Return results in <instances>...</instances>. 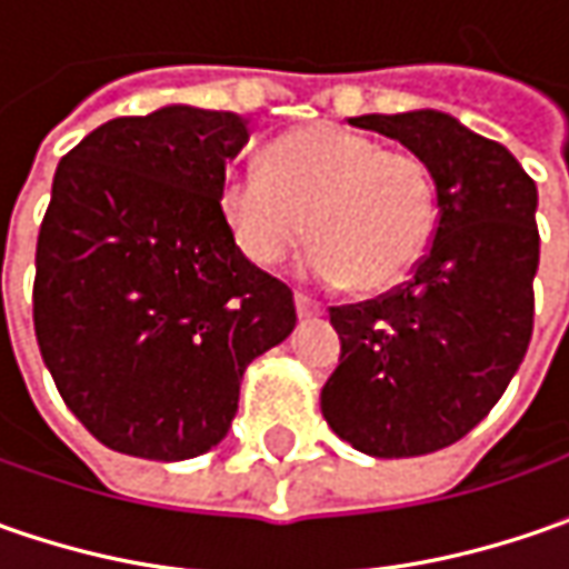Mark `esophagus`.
I'll return each instance as SVG.
<instances>
[{
    "label": "esophagus",
    "mask_w": 569,
    "mask_h": 569,
    "mask_svg": "<svg viewBox=\"0 0 569 569\" xmlns=\"http://www.w3.org/2000/svg\"><path fill=\"white\" fill-rule=\"evenodd\" d=\"M295 303H297V317L310 319V317H319V313H322V307H319L317 300H313V297L300 295V291L295 295Z\"/></svg>",
    "instance_id": "1"
}]
</instances>
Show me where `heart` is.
<instances>
[{"mask_svg": "<svg viewBox=\"0 0 569 569\" xmlns=\"http://www.w3.org/2000/svg\"><path fill=\"white\" fill-rule=\"evenodd\" d=\"M221 211L240 252L269 269L300 240L317 237L307 272L322 284L355 278L380 291L415 269L433 218L430 167L402 148L336 122H317L274 139L266 164L224 180Z\"/></svg>", "mask_w": 569, "mask_h": 569, "instance_id": "heart-1", "label": "heart"}]
</instances>
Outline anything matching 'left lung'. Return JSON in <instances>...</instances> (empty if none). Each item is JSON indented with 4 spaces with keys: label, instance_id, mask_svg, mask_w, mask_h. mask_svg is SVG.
I'll list each match as a JSON object with an SVG mask.
<instances>
[{
    "label": "left lung",
    "instance_id": "obj_1",
    "mask_svg": "<svg viewBox=\"0 0 569 569\" xmlns=\"http://www.w3.org/2000/svg\"><path fill=\"white\" fill-rule=\"evenodd\" d=\"M433 173L437 228L411 278L329 307L341 358L319 392L326 425L377 459L462 440L510 386L536 322V180L500 142L437 110L367 113Z\"/></svg>",
    "mask_w": 569,
    "mask_h": 569
}]
</instances>
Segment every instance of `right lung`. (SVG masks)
Segmentation results:
<instances>
[{"mask_svg":"<svg viewBox=\"0 0 569 569\" xmlns=\"http://www.w3.org/2000/svg\"><path fill=\"white\" fill-rule=\"evenodd\" d=\"M237 113L117 117L59 161L37 233L33 332L103 447L180 462L218 447L243 370L291 336L295 291L233 243L221 189Z\"/></svg>","mask_w":569,"mask_h":569,"instance_id":"right-lung-1","label":"right lung"}]
</instances>
